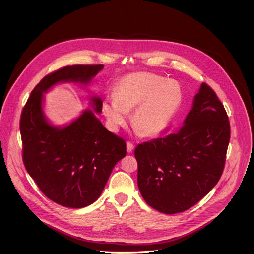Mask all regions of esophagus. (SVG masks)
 Instances as JSON below:
<instances>
[{
    "mask_svg": "<svg viewBox=\"0 0 254 254\" xmlns=\"http://www.w3.org/2000/svg\"><path fill=\"white\" fill-rule=\"evenodd\" d=\"M126 146H127V151L128 152H132L134 150V147H135V145H133L131 142H127Z\"/></svg>",
    "mask_w": 254,
    "mask_h": 254,
    "instance_id": "esophagus-1",
    "label": "esophagus"
}]
</instances>
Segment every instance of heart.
I'll use <instances>...</instances> for the list:
<instances>
[{
    "label": "heart",
    "mask_w": 254,
    "mask_h": 254,
    "mask_svg": "<svg viewBox=\"0 0 254 254\" xmlns=\"http://www.w3.org/2000/svg\"><path fill=\"white\" fill-rule=\"evenodd\" d=\"M183 100L180 85L149 72L124 76L116 85L114 95L103 103V112L113 130L126 124L128 112L138 133L145 137L160 134L170 123Z\"/></svg>",
    "instance_id": "obj_1"
}]
</instances>
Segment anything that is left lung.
<instances>
[{"label":"left lung","instance_id":"left-lung-1","mask_svg":"<svg viewBox=\"0 0 254 254\" xmlns=\"http://www.w3.org/2000/svg\"><path fill=\"white\" fill-rule=\"evenodd\" d=\"M230 134L223 104L202 83L181 127L135 149L138 187L145 202L165 214L197 203L220 180Z\"/></svg>","mask_w":254,"mask_h":254}]
</instances>
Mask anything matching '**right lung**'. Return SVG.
Returning a JSON list of instances; mask_svg holds the SVG:
<instances>
[{
	"label": "right lung",
	"instance_id": "obj_1",
	"mask_svg": "<svg viewBox=\"0 0 254 254\" xmlns=\"http://www.w3.org/2000/svg\"><path fill=\"white\" fill-rule=\"evenodd\" d=\"M103 68V64H78L46 75L21 112L24 166L40 190L65 207H85L99 198L114 165L126 155V143L89 109L64 128L51 125L42 109L43 93L60 82L87 85ZM91 101L100 113L102 100L94 97Z\"/></svg>",
	"mask_w": 254,
	"mask_h": 254
}]
</instances>
